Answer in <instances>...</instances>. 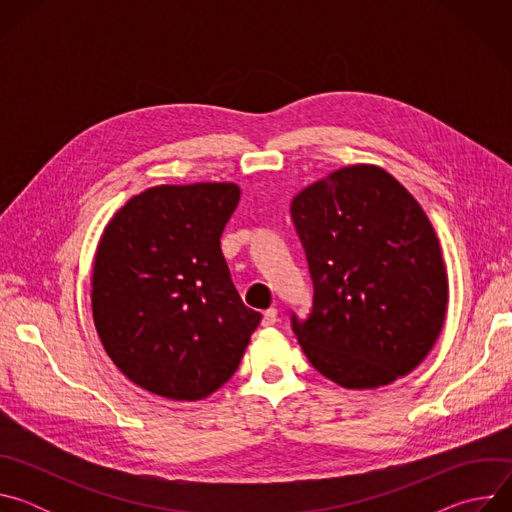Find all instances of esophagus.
Here are the masks:
<instances>
[{
    "label": "esophagus",
    "instance_id": "obj_1",
    "mask_svg": "<svg viewBox=\"0 0 512 512\" xmlns=\"http://www.w3.org/2000/svg\"><path fill=\"white\" fill-rule=\"evenodd\" d=\"M277 322H279V316H277V310H275V308H269V310H265V312H263V320H261V324H263L265 328L275 326Z\"/></svg>",
    "mask_w": 512,
    "mask_h": 512
}]
</instances>
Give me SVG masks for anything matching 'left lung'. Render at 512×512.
I'll return each instance as SVG.
<instances>
[{
  "label": "left lung",
  "instance_id": "obj_1",
  "mask_svg": "<svg viewBox=\"0 0 512 512\" xmlns=\"http://www.w3.org/2000/svg\"><path fill=\"white\" fill-rule=\"evenodd\" d=\"M314 302L291 328L312 367L344 389L409 375L442 332L448 275L419 202L389 172L358 164L291 200Z\"/></svg>",
  "mask_w": 512,
  "mask_h": 512
}]
</instances>
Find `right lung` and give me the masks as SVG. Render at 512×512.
<instances>
[{
    "label": "right lung",
    "mask_w": 512,
    "mask_h": 512,
    "mask_svg": "<svg viewBox=\"0 0 512 512\" xmlns=\"http://www.w3.org/2000/svg\"><path fill=\"white\" fill-rule=\"evenodd\" d=\"M239 198L231 182L156 186L127 200L105 227L93 320L109 358L137 387L198 401L235 375L261 322L221 251Z\"/></svg>",
    "instance_id": "1"
}]
</instances>
